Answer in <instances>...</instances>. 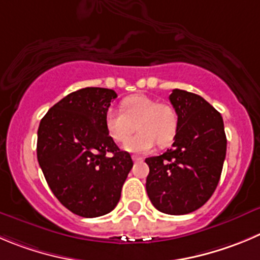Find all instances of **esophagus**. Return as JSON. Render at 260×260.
Segmentation results:
<instances>
[{
    "instance_id": "1",
    "label": "esophagus",
    "mask_w": 260,
    "mask_h": 260,
    "mask_svg": "<svg viewBox=\"0 0 260 260\" xmlns=\"http://www.w3.org/2000/svg\"><path fill=\"white\" fill-rule=\"evenodd\" d=\"M133 160H134V162H143V158L142 157H139V155H133Z\"/></svg>"
}]
</instances>
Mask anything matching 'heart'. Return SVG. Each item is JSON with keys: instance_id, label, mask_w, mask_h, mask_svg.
I'll return each instance as SVG.
<instances>
[{"instance_id": "b5f03b06", "label": "heart", "mask_w": 260, "mask_h": 260, "mask_svg": "<svg viewBox=\"0 0 260 260\" xmlns=\"http://www.w3.org/2000/svg\"><path fill=\"white\" fill-rule=\"evenodd\" d=\"M122 113L108 108L105 113V128L116 143L125 142L137 122V135L127 140L123 149L145 154L154 148L167 147L174 142L179 128V115L169 103H159L144 94L127 97L121 102Z\"/></svg>"}]
</instances>
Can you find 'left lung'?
<instances>
[{
  "instance_id": "8db88e82",
  "label": "left lung",
  "mask_w": 260,
  "mask_h": 260,
  "mask_svg": "<svg viewBox=\"0 0 260 260\" xmlns=\"http://www.w3.org/2000/svg\"><path fill=\"white\" fill-rule=\"evenodd\" d=\"M170 102L179 115L171 149L145 159L147 192L166 214H187L208 202L221 177L227 139L222 116L204 98L174 89Z\"/></svg>"
}]
</instances>
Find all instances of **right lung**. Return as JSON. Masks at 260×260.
Returning <instances> with one entry per match:
<instances>
[{
  "label": "right lung",
  "mask_w": 260,
  "mask_h": 260,
  "mask_svg": "<svg viewBox=\"0 0 260 260\" xmlns=\"http://www.w3.org/2000/svg\"><path fill=\"white\" fill-rule=\"evenodd\" d=\"M116 91L84 88L49 108L38 127L37 157L63 207L85 218L110 213L133 167L130 153L108 137L105 113Z\"/></svg>",
  "instance_id": "1"
}]
</instances>
